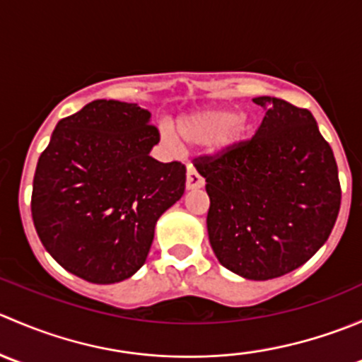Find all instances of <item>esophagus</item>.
Listing matches in <instances>:
<instances>
[{
    "instance_id": "34e87169",
    "label": "esophagus",
    "mask_w": 362,
    "mask_h": 362,
    "mask_svg": "<svg viewBox=\"0 0 362 362\" xmlns=\"http://www.w3.org/2000/svg\"><path fill=\"white\" fill-rule=\"evenodd\" d=\"M204 185V180L202 175L196 171V168L192 166H187V178H185V187L189 189V191H192V189H199Z\"/></svg>"
}]
</instances>
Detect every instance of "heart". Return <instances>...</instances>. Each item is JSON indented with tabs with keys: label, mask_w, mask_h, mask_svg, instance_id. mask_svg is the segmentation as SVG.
Listing matches in <instances>:
<instances>
[{
	"label": "heart",
	"mask_w": 362,
	"mask_h": 362,
	"mask_svg": "<svg viewBox=\"0 0 362 362\" xmlns=\"http://www.w3.org/2000/svg\"><path fill=\"white\" fill-rule=\"evenodd\" d=\"M175 131L184 145L199 147L208 144L211 151L221 152L249 136L250 119L247 113H236L233 108L210 107L180 117ZM163 138L170 147L177 145L170 133H164Z\"/></svg>",
	"instance_id": "heart-1"
}]
</instances>
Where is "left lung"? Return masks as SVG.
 Returning <instances> with one entry per match:
<instances>
[{
	"label": "left lung",
	"instance_id": "left-lung-1",
	"mask_svg": "<svg viewBox=\"0 0 362 362\" xmlns=\"http://www.w3.org/2000/svg\"><path fill=\"white\" fill-rule=\"evenodd\" d=\"M266 115L250 140L194 159L206 182L210 245L224 268L249 280L282 276L329 238L341 189L315 119L279 98H254Z\"/></svg>",
	"mask_w": 362,
	"mask_h": 362
}]
</instances>
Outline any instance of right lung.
I'll return each mask as SVG.
<instances>
[{
    "mask_svg": "<svg viewBox=\"0 0 362 362\" xmlns=\"http://www.w3.org/2000/svg\"><path fill=\"white\" fill-rule=\"evenodd\" d=\"M151 112L96 100L57 122L33 178L31 214L47 252L93 284L144 266L156 222L185 191V166L159 163Z\"/></svg>",
    "mask_w": 362,
    "mask_h": 362,
    "instance_id": "right-lung-1",
    "label": "right lung"
}]
</instances>
